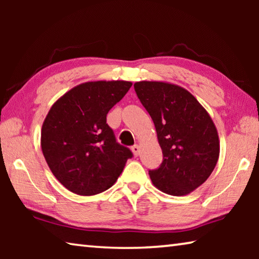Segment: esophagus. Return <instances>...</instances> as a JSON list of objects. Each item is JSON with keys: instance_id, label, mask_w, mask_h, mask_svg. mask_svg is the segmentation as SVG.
Instances as JSON below:
<instances>
[{"instance_id": "esophagus-1", "label": "esophagus", "mask_w": 259, "mask_h": 259, "mask_svg": "<svg viewBox=\"0 0 259 259\" xmlns=\"http://www.w3.org/2000/svg\"><path fill=\"white\" fill-rule=\"evenodd\" d=\"M131 151H133V153H134V155H135V156H137V155H139L140 148H139V146H138V145H134L133 147H131Z\"/></svg>"}]
</instances>
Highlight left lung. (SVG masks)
I'll return each mask as SVG.
<instances>
[{
    "mask_svg": "<svg viewBox=\"0 0 259 259\" xmlns=\"http://www.w3.org/2000/svg\"><path fill=\"white\" fill-rule=\"evenodd\" d=\"M135 91L154 122L163 153L150 170L157 190L183 196L202 185L219 157V138L209 113L190 91L163 81L136 82Z\"/></svg>",
    "mask_w": 259,
    "mask_h": 259,
    "instance_id": "left-lung-1",
    "label": "left lung"
}]
</instances>
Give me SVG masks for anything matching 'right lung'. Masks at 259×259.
<instances>
[{
  "instance_id": "right-lung-1",
  "label": "right lung",
  "mask_w": 259,
  "mask_h": 259,
  "mask_svg": "<svg viewBox=\"0 0 259 259\" xmlns=\"http://www.w3.org/2000/svg\"><path fill=\"white\" fill-rule=\"evenodd\" d=\"M133 85L129 81H93L56 100L41 130V148L61 185L89 196L112 187L133 153L116 143L106 115Z\"/></svg>"
}]
</instances>
